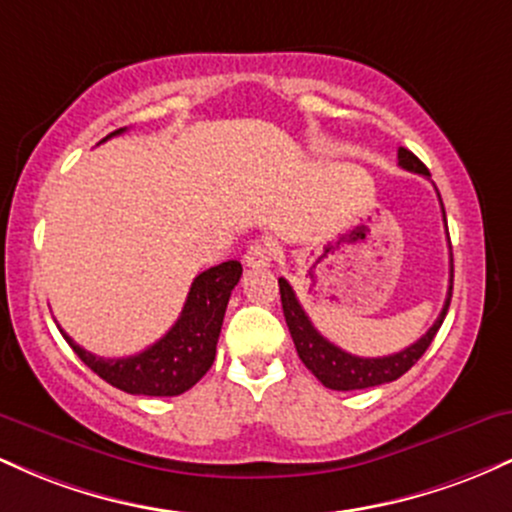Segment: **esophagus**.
<instances>
[{"label":"esophagus","mask_w":512,"mask_h":512,"mask_svg":"<svg viewBox=\"0 0 512 512\" xmlns=\"http://www.w3.org/2000/svg\"><path fill=\"white\" fill-rule=\"evenodd\" d=\"M272 257L274 245L272 240L267 238L255 240V243H250L248 250H245V264H248V267H267V264L272 262Z\"/></svg>","instance_id":"34e87169"}]
</instances>
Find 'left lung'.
<instances>
[{"label": "left lung", "instance_id": "8db88e82", "mask_svg": "<svg viewBox=\"0 0 512 512\" xmlns=\"http://www.w3.org/2000/svg\"><path fill=\"white\" fill-rule=\"evenodd\" d=\"M399 166L404 170H411V173H419L424 178H431L428 168L419 161L409 149L397 151ZM445 219V211H443ZM450 243V236H448ZM279 293H281V308H284L286 325H289V332L293 337V344H296L298 356L305 363V368L320 380L322 385L330 387V390H366V387L385 385L397 380L399 375H404L407 370L424 356V351L431 346L433 337L443 325L445 315H448L450 298H452V267H450V286H448V298H445L443 310H440L438 320L428 327V332L421 339H416L414 344L407 346V349L397 351V354L390 356H378V358H363L354 356L349 351L339 349L332 342H327L320 332L315 330V325L310 322V317L305 315L303 305L298 303L296 293H293L291 284L286 279H279Z\"/></svg>", "mask_w": 512, "mask_h": 512}]
</instances>
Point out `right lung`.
Here are the masks:
<instances>
[{
  "label": "right lung",
  "instance_id": "add662e5",
  "mask_svg": "<svg viewBox=\"0 0 512 512\" xmlns=\"http://www.w3.org/2000/svg\"><path fill=\"white\" fill-rule=\"evenodd\" d=\"M120 132L125 129H117L105 139ZM240 274H243L240 262L228 260L195 276L178 322L156 344L134 356H96L81 349L67 332H60L76 351V356L117 390L144 397L182 395L192 385H197L214 363L223 315H226L228 298L236 289Z\"/></svg>",
  "mask_w": 512,
  "mask_h": 512
}]
</instances>
